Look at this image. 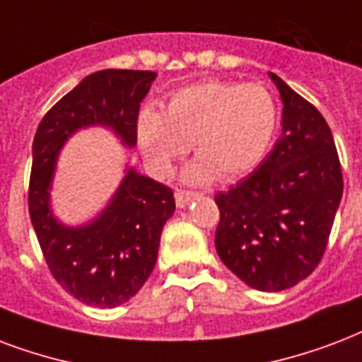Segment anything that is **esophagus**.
Wrapping results in <instances>:
<instances>
[{
    "label": "esophagus",
    "instance_id": "1",
    "mask_svg": "<svg viewBox=\"0 0 362 362\" xmlns=\"http://www.w3.org/2000/svg\"><path fill=\"white\" fill-rule=\"evenodd\" d=\"M195 197H197V193L186 192V189H176V192H175L176 205L180 206V209H184V206L189 205V203H192V201L195 199Z\"/></svg>",
    "mask_w": 362,
    "mask_h": 362
}]
</instances>
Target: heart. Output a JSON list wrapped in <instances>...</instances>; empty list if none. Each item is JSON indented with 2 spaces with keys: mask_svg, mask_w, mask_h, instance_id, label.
<instances>
[{
  "mask_svg": "<svg viewBox=\"0 0 362 362\" xmlns=\"http://www.w3.org/2000/svg\"><path fill=\"white\" fill-rule=\"evenodd\" d=\"M277 106L258 83L203 81L170 96L165 114L144 107L136 121L138 146L157 176L169 175L189 144L197 159L184 178L206 184L233 180L266 157L277 132Z\"/></svg>",
  "mask_w": 362,
  "mask_h": 362,
  "instance_id": "heart-1",
  "label": "heart"
}]
</instances>
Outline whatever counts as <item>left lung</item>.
Here are the masks:
<instances>
[{
    "instance_id": "8db88e82",
    "label": "left lung",
    "mask_w": 362,
    "mask_h": 362,
    "mask_svg": "<svg viewBox=\"0 0 362 362\" xmlns=\"http://www.w3.org/2000/svg\"><path fill=\"white\" fill-rule=\"evenodd\" d=\"M283 100L279 140L255 173L214 195L220 260L256 291L281 292L319 266L344 193L330 127L269 74Z\"/></svg>"
}]
</instances>
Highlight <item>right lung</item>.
I'll return each mask as SVG.
<instances>
[{"instance_id":"obj_1","label":"right lung","mask_w":362,"mask_h":362,"mask_svg":"<svg viewBox=\"0 0 362 362\" xmlns=\"http://www.w3.org/2000/svg\"><path fill=\"white\" fill-rule=\"evenodd\" d=\"M156 77V71L142 70L95 71L47 112L34 136L28 192L32 226L52 277L87 305L115 308L142 288L156 267L175 195L129 167L95 220L66 226L51 209L57 159L68 138L87 127H106L121 144L134 148L140 102Z\"/></svg>"}]
</instances>
